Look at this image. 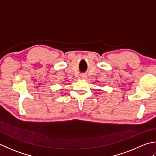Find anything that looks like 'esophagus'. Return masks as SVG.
<instances>
[{
	"label": "esophagus",
	"instance_id": "esophagus-1",
	"mask_svg": "<svg viewBox=\"0 0 156 156\" xmlns=\"http://www.w3.org/2000/svg\"><path fill=\"white\" fill-rule=\"evenodd\" d=\"M81 78L82 79H86V78H87V76H86V75L83 74V75H81Z\"/></svg>",
	"mask_w": 156,
	"mask_h": 156
}]
</instances>
